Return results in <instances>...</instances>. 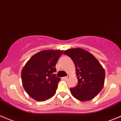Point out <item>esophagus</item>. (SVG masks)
Masks as SVG:
<instances>
[{
  "instance_id": "esophagus-1",
  "label": "esophagus",
  "mask_w": 121,
  "mask_h": 121,
  "mask_svg": "<svg viewBox=\"0 0 121 121\" xmlns=\"http://www.w3.org/2000/svg\"><path fill=\"white\" fill-rule=\"evenodd\" d=\"M69 77H70V76H65V77H63V78H64V79H65V80H67V79H68V78H69Z\"/></svg>"
}]
</instances>
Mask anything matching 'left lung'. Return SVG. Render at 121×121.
Wrapping results in <instances>:
<instances>
[{
	"label": "left lung",
	"mask_w": 121,
	"mask_h": 121,
	"mask_svg": "<svg viewBox=\"0 0 121 121\" xmlns=\"http://www.w3.org/2000/svg\"><path fill=\"white\" fill-rule=\"evenodd\" d=\"M63 54L69 56L76 66L78 83L70 88L72 95L80 101L93 99L104 87L105 72L103 67L92 54L83 49L70 48Z\"/></svg>",
	"instance_id": "obj_1"
}]
</instances>
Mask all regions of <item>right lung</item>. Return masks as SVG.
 Wrapping results in <instances>:
<instances>
[{
  "mask_svg": "<svg viewBox=\"0 0 121 121\" xmlns=\"http://www.w3.org/2000/svg\"><path fill=\"white\" fill-rule=\"evenodd\" d=\"M63 50H47L34 55L21 72L26 92L37 101H45L56 93L60 77H56V64Z\"/></svg>",
  "mask_w": 121,
  "mask_h": 121,
  "instance_id": "right-lung-1",
  "label": "right lung"
}]
</instances>
